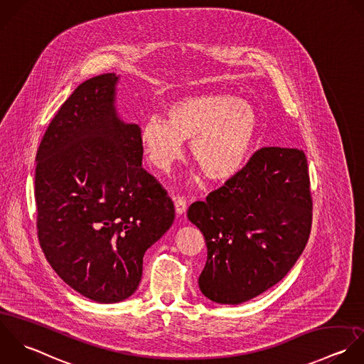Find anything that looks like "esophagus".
<instances>
[{"mask_svg":"<svg viewBox=\"0 0 364 364\" xmlns=\"http://www.w3.org/2000/svg\"><path fill=\"white\" fill-rule=\"evenodd\" d=\"M174 207H176V213L178 215H183L187 211V201L183 197H176L174 198Z\"/></svg>","mask_w":364,"mask_h":364,"instance_id":"obj_1","label":"esophagus"}]
</instances>
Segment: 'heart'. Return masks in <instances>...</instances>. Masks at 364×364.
I'll list each match as a JSON object with an SVG mask.
<instances>
[{"mask_svg": "<svg viewBox=\"0 0 364 364\" xmlns=\"http://www.w3.org/2000/svg\"><path fill=\"white\" fill-rule=\"evenodd\" d=\"M259 134L255 107L234 95L208 93L183 97L167 109V122L149 119L140 141L150 164L167 173L181 160L184 143H191V156L213 183H225L238 176L252 156Z\"/></svg>", "mask_w": 364, "mask_h": 364, "instance_id": "heart-1", "label": "heart"}]
</instances>
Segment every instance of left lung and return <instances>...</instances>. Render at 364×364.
<instances>
[{
	"mask_svg": "<svg viewBox=\"0 0 364 364\" xmlns=\"http://www.w3.org/2000/svg\"><path fill=\"white\" fill-rule=\"evenodd\" d=\"M309 186L302 150L262 147L238 176L190 205L187 217L207 245L198 278L204 296L240 305L291 271L311 234Z\"/></svg>",
	"mask_w": 364,
	"mask_h": 364,
	"instance_id": "1",
	"label": "left lung"
}]
</instances>
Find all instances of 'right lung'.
<instances>
[{"mask_svg": "<svg viewBox=\"0 0 364 364\" xmlns=\"http://www.w3.org/2000/svg\"><path fill=\"white\" fill-rule=\"evenodd\" d=\"M116 73L80 83L36 151L41 248L80 295L116 304L141 279L144 252L174 221V204L143 166L140 127L116 112Z\"/></svg>", "mask_w": 364, "mask_h": 364, "instance_id": "1", "label": "right lung"}]
</instances>
